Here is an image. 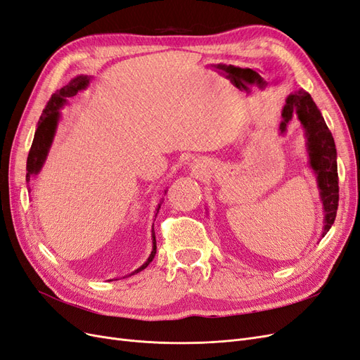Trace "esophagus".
Returning a JSON list of instances; mask_svg holds the SVG:
<instances>
[{
	"label": "esophagus",
	"mask_w": 360,
	"mask_h": 360,
	"mask_svg": "<svg viewBox=\"0 0 360 360\" xmlns=\"http://www.w3.org/2000/svg\"><path fill=\"white\" fill-rule=\"evenodd\" d=\"M192 171L197 177H202V176H207V172H209V169H207V165L202 162V160H195L193 165H192Z\"/></svg>",
	"instance_id": "obj_1"
}]
</instances>
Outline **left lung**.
Returning <instances> with one entry per match:
<instances>
[{"mask_svg":"<svg viewBox=\"0 0 360 360\" xmlns=\"http://www.w3.org/2000/svg\"><path fill=\"white\" fill-rule=\"evenodd\" d=\"M292 115L297 117L307 138L308 163L317 179L320 200L323 202L324 221L321 237H324L335 222L338 201H340L335 141L309 93L299 90L287 97L279 126L281 134L287 132Z\"/></svg>","mask_w":360,"mask_h":360,"instance_id":"1","label":"left lung"}]
</instances>
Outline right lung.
<instances>
[{
    "instance_id": "1",
    "label": "right lung",
    "mask_w": 360,
    "mask_h": 360,
    "mask_svg": "<svg viewBox=\"0 0 360 360\" xmlns=\"http://www.w3.org/2000/svg\"><path fill=\"white\" fill-rule=\"evenodd\" d=\"M90 79H91V76L79 75V76H76V78H73L68 85H64L63 89L57 90L56 93L52 94L46 108L43 110V114L40 115L36 134H34V139H32V144H31V148H30L28 159H27V183L31 180V177L37 176L40 169L43 168V165H45V160L48 158L49 148L53 143V136H56V134H57V127H58L60 118H61V111L60 110L68 103V99L76 96L79 91L85 90L90 84ZM162 202L163 201H160L158 204L156 216L159 213ZM156 216H155V221H156ZM153 226H155V224H153ZM151 242H153V248H151L150 257L147 258V261L143 266L138 267L130 275H135V274H138V271L144 270L151 263V261H153V258L156 255L155 228H151Z\"/></svg>"
}]
</instances>
